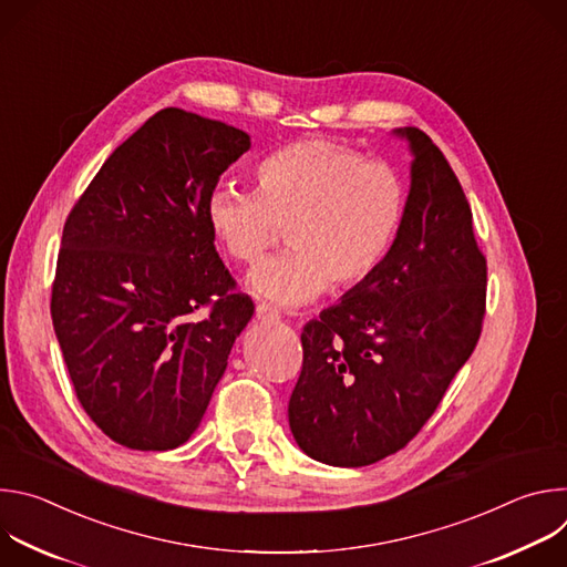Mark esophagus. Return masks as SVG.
<instances>
[{
  "label": "esophagus",
  "instance_id": "34e87169",
  "mask_svg": "<svg viewBox=\"0 0 567 567\" xmlns=\"http://www.w3.org/2000/svg\"><path fill=\"white\" fill-rule=\"evenodd\" d=\"M256 318H258L260 322H265V326H274V322L280 320V313H278L271 305L262 302V305L256 307Z\"/></svg>",
  "mask_w": 567,
  "mask_h": 567
}]
</instances>
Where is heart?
<instances>
[{"mask_svg": "<svg viewBox=\"0 0 567 567\" xmlns=\"http://www.w3.org/2000/svg\"><path fill=\"white\" fill-rule=\"evenodd\" d=\"M256 182L258 190H213L206 217L224 251L247 267L260 265L287 230L291 251L249 278L258 298L280 307L372 280L409 215V190L394 168L326 138L269 154Z\"/></svg>", "mask_w": 567, "mask_h": 567, "instance_id": "heart-1", "label": "heart"}]
</instances>
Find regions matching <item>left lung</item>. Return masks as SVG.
Listing matches in <instances>:
<instances>
[{
    "instance_id": "left-lung-1",
    "label": "left lung",
    "mask_w": 567,
    "mask_h": 567,
    "mask_svg": "<svg viewBox=\"0 0 567 567\" xmlns=\"http://www.w3.org/2000/svg\"><path fill=\"white\" fill-rule=\"evenodd\" d=\"M413 152L409 215L379 274L309 320L289 399L298 446L332 466L374 464L431 420L466 363L487 309V258L442 150L403 127Z\"/></svg>"
}]
</instances>
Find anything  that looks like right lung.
<instances>
[{"instance_id": "1", "label": "right lung", "mask_w": 567, "mask_h": 567, "mask_svg": "<svg viewBox=\"0 0 567 567\" xmlns=\"http://www.w3.org/2000/svg\"><path fill=\"white\" fill-rule=\"evenodd\" d=\"M249 147L237 127L161 110L110 154L64 221L53 330L78 401L127 449H177L197 431L254 316L206 217L221 173Z\"/></svg>"}]
</instances>
